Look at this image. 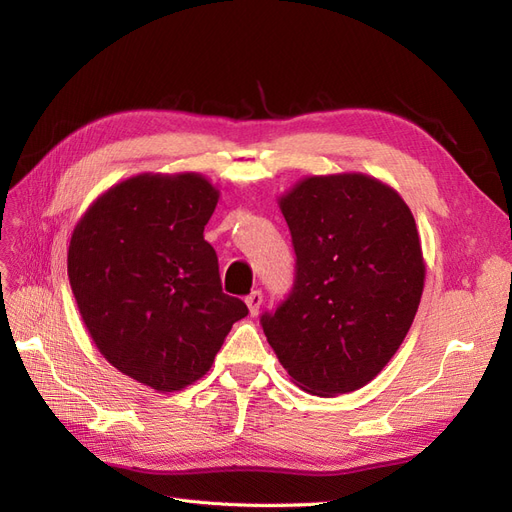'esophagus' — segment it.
<instances>
[{"instance_id":"obj_1","label":"esophagus","mask_w":512,"mask_h":512,"mask_svg":"<svg viewBox=\"0 0 512 512\" xmlns=\"http://www.w3.org/2000/svg\"><path fill=\"white\" fill-rule=\"evenodd\" d=\"M245 303H247V309H250V316H258V309L262 305V292L254 290L250 297L245 299Z\"/></svg>"}]
</instances>
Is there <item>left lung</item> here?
I'll list each match as a JSON object with an SVG mask.
<instances>
[{"mask_svg": "<svg viewBox=\"0 0 512 512\" xmlns=\"http://www.w3.org/2000/svg\"><path fill=\"white\" fill-rule=\"evenodd\" d=\"M297 254L288 301L262 316L267 342L305 393L369 384L404 342L425 258L404 198L371 175H309L277 198Z\"/></svg>", "mask_w": 512, "mask_h": 512, "instance_id": "obj_1", "label": "left lung"}]
</instances>
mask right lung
Listing matches in <instances>:
<instances>
[{
	"label": "right lung",
	"instance_id": "add662e5",
	"mask_svg": "<svg viewBox=\"0 0 512 512\" xmlns=\"http://www.w3.org/2000/svg\"><path fill=\"white\" fill-rule=\"evenodd\" d=\"M220 190L198 173H141L102 192L72 230L68 277L104 359L158 393L203 378L232 324L205 226Z\"/></svg>",
	"mask_w": 512,
	"mask_h": 512
}]
</instances>
